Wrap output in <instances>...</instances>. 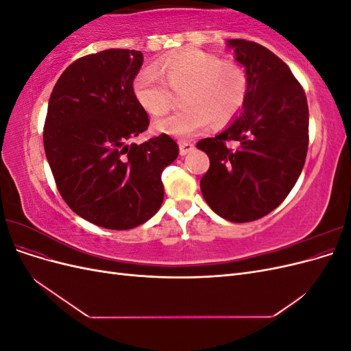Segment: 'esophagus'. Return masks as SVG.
I'll return each mask as SVG.
<instances>
[{
    "label": "esophagus",
    "mask_w": 351,
    "mask_h": 351,
    "mask_svg": "<svg viewBox=\"0 0 351 351\" xmlns=\"http://www.w3.org/2000/svg\"><path fill=\"white\" fill-rule=\"evenodd\" d=\"M180 155L184 156L187 155L190 151L195 149V145L192 142H180Z\"/></svg>",
    "instance_id": "34e87169"
}]
</instances>
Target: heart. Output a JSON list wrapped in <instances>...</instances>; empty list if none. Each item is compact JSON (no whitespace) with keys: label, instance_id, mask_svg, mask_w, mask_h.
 <instances>
[{"label":"heart","instance_id":"1","mask_svg":"<svg viewBox=\"0 0 351 351\" xmlns=\"http://www.w3.org/2000/svg\"><path fill=\"white\" fill-rule=\"evenodd\" d=\"M249 74L234 61L202 49H187L156 62V70L145 67L132 83L134 99L149 114L158 115L173 107L174 93H183V110L156 119L154 129L180 139L231 121L241 111L249 95Z\"/></svg>","mask_w":351,"mask_h":351}]
</instances>
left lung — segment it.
<instances>
[{
  "label": "left lung",
  "instance_id": "1",
  "mask_svg": "<svg viewBox=\"0 0 351 351\" xmlns=\"http://www.w3.org/2000/svg\"><path fill=\"white\" fill-rule=\"evenodd\" d=\"M249 74L241 115L227 130L196 143L209 156L200 190L231 222L256 221L277 208L299 178L309 145V108L285 62L256 42L230 39ZM236 141L234 150L226 143Z\"/></svg>",
  "mask_w": 351,
  "mask_h": 351
}]
</instances>
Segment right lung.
<instances>
[{
  "label": "right lung",
  "instance_id": "right-lung-1",
  "mask_svg": "<svg viewBox=\"0 0 351 351\" xmlns=\"http://www.w3.org/2000/svg\"><path fill=\"white\" fill-rule=\"evenodd\" d=\"M143 62L134 49H105L64 70L49 97L44 147L61 197L95 226L130 230L162 205L164 168L178 145L168 134L132 143L149 125L132 83Z\"/></svg>",
  "mask_w": 351,
  "mask_h": 351
}]
</instances>
